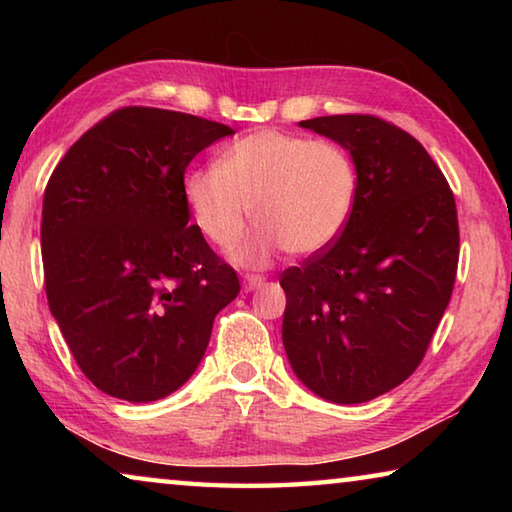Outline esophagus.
<instances>
[{
	"label": "esophagus",
	"instance_id": "34e87169",
	"mask_svg": "<svg viewBox=\"0 0 512 512\" xmlns=\"http://www.w3.org/2000/svg\"><path fill=\"white\" fill-rule=\"evenodd\" d=\"M264 287V277L262 275H246L244 277V289L246 291H255V289H262Z\"/></svg>",
	"mask_w": 512,
	"mask_h": 512
}]
</instances>
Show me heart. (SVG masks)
Masks as SVG:
<instances>
[{
  "instance_id": "b5f03b06",
  "label": "heart",
  "mask_w": 512,
  "mask_h": 512,
  "mask_svg": "<svg viewBox=\"0 0 512 512\" xmlns=\"http://www.w3.org/2000/svg\"><path fill=\"white\" fill-rule=\"evenodd\" d=\"M183 194L198 230L219 248L244 237L253 210L259 228L235 262L264 266L282 248L314 255L332 246L352 219L359 171L341 144L266 128L225 146L214 167L189 171Z\"/></svg>"
}]
</instances>
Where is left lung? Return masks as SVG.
<instances>
[{
	"instance_id": "left-lung-1",
	"label": "left lung",
	"mask_w": 512,
	"mask_h": 512,
	"mask_svg": "<svg viewBox=\"0 0 512 512\" xmlns=\"http://www.w3.org/2000/svg\"><path fill=\"white\" fill-rule=\"evenodd\" d=\"M300 126L350 151L359 194L343 235L282 273V343L311 393L361 404L409 379L429 348L456 280V203L424 146L384 119Z\"/></svg>"
}]
</instances>
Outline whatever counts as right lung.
I'll use <instances>...</instances> for the list:
<instances>
[{
  "mask_svg": "<svg viewBox=\"0 0 512 512\" xmlns=\"http://www.w3.org/2000/svg\"><path fill=\"white\" fill-rule=\"evenodd\" d=\"M235 131L128 106L92 126L51 173L42 201L49 309L99 391L153 402L194 375L235 268L189 223L185 169Z\"/></svg>",
  "mask_w": 512,
  "mask_h": 512,
  "instance_id": "1",
  "label": "right lung"
}]
</instances>
